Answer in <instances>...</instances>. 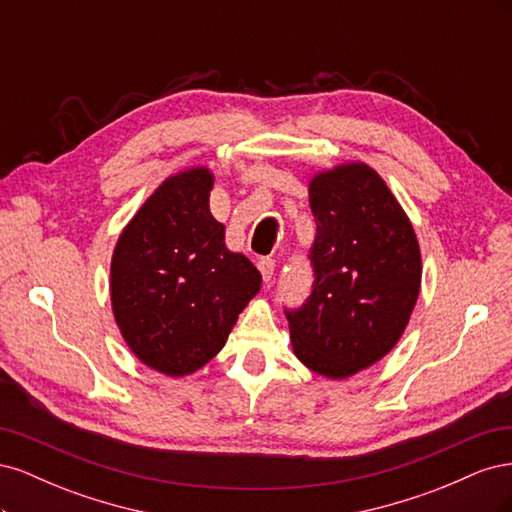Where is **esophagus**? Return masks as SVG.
Listing matches in <instances>:
<instances>
[{
    "label": "esophagus",
    "mask_w": 512,
    "mask_h": 512,
    "mask_svg": "<svg viewBox=\"0 0 512 512\" xmlns=\"http://www.w3.org/2000/svg\"><path fill=\"white\" fill-rule=\"evenodd\" d=\"M258 271L262 275V280L269 282L271 277H273V273H275V260L273 258H260L258 260Z\"/></svg>",
    "instance_id": "1"
}]
</instances>
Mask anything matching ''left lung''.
Segmentation results:
<instances>
[{
  "label": "left lung",
  "mask_w": 512,
  "mask_h": 512,
  "mask_svg": "<svg viewBox=\"0 0 512 512\" xmlns=\"http://www.w3.org/2000/svg\"><path fill=\"white\" fill-rule=\"evenodd\" d=\"M309 207L314 286L286 318L297 359L339 380L399 342L421 290V250L397 198L363 162L318 173L309 181Z\"/></svg>",
  "instance_id": "obj_1"
}]
</instances>
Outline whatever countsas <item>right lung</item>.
<instances>
[{
  "mask_svg": "<svg viewBox=\"0 0 512 512\" xmlns=\"http://www.w3.org/2000/svg\"><path fill=\"white\" fill-rule=\"evenodd\" d=\"M213 175L168 177L123 228L111 260L117 327L147 367L188 376L218 354L260 290L250 258L230 252L209 211Z\"/></svg>",
  "mask_w": 512,
  "mask_h": 512,
  "instance_id": "obj_1",
  "label": "right lung"
}]
</instances>
